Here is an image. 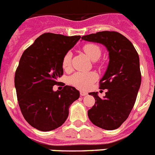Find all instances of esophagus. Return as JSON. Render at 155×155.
Masks as SVG:
<instances>
[{
  "label": "esophagus",
  "mask_w": 155,
  "mask_h": 155,
  "mask_svg": "<svg viewBox=\"0 0 155 155\" xmlns=\"http://www.w3.org/2000/svg\"><path fill=\"white\" fill-rule=\"evenodd\" d=\"M80 94H81V96H82V97H84V96H85V95L88 94L87 92H85V91H80Z\"/></svg>",
  "instance_id": "esophagus-1"
}]
</instances>
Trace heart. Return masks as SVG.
<instances>
[{"label": "heart", "instance_id": "1", "mask_svg": "<svg viewBox=\"0 0 155 155\" xmlns=\"http://www.w3.org/2000/svg\"><path fill=\"white\" fill-rule=\"evenodd\" d=\"M82 49L92 61H97L99 57L101 56L100 47L94 43H87L84 45ZM71 57L72 54L70 52H67L65 54V56L63 57L62 67L65 70H69L70 69ZM96 78H97L96 74L93 72H88V73L77 72L70 77L69 81L75 87L81 90H86L96 80Z\"/></svg>", "mask_w": 155, "mask_h": 155}]
</instances>
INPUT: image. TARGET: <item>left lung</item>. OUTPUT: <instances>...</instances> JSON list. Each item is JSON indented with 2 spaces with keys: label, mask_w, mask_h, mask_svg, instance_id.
Returning a JSON list of instances; mask_svg holds the SVG:
<instances>
[{
  "label": "left lung",
  "mask_w": 155,
  "mask_h": 155,
  "mask_svg": "<svg viewBox=\"0 0 155 155\" xmlns=\"http://www.w3.org/2000/svg\"><path fill=\"white\" fill-rule=\"evenodd\" d=\"M81 39L104 45L109 51L108 67L100 80L106 96L101 98L97 92L90 93L96 101L88 116L95 126L115 130L127 119L135 103L142 80L139 57L133 44L117 32L102 31Z\"/></svg>",
  "instance_id": "1"
}]
</instances>
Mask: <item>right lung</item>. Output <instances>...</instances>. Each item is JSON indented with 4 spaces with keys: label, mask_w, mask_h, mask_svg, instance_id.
Segmentation results:
<instances>
[{
    "label": "right lung",
    "mask_w": 155,
    "mask_h": 155,
    "mask_svg": "<svg viewBox=\"0 0 155 155\" xmlns=\"http://www.w3.org/2000/svg\"><path fill=\"white\" fill-rule=\"evenodd\" d=\"M80 36L43 33L22 54L15 73L17 101L25 119L41 131H50L65 122L69 108L80 93L73 86L53 87L62 76V59Z\"/></svg>",
    "instance_id": "obj_1"
}]
</instances>
